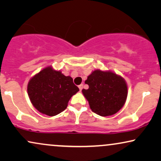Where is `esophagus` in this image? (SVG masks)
Wrapping results in <instances>:
<instances>
[{"label":"esophagus","instance_id":"esophagus-1","mask_svg":"<svg viewBox=\"0 0 161 161\" xmlns=\"http://www.w3.org/2000/svg\"><path fill=\"white\" fill-rule=\"evenodd\" d=\"M79 88L80 91H82V90L83 89V84H81L80 85H79Z\"/></svg>","mask_w":161,"mask_h":161}]
</instances>
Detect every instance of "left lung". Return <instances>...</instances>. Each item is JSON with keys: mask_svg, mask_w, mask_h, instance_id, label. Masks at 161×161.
Masks as SVG:
<instances>
[{"mask_svg": "<svg viewBox=\"0 0 161 161\" xmlns=\"http://www.w3.org/2000/svg\"><path fill=\"white\" fill-rule=\"evenodd\" d=\"M85 84L89 85V88L83 89L82 93L88 101L91 110L97 115H112L125 104L127 83L115 73L96 70L87 76Z\"/></svg>", "mask_w": 161, "mask_h": 161, "instance_id": "1", "label": "left lung"}]
</instances>
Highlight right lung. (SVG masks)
<instances>
[{
	"label": "right lung",
	"mask_w": 161,
	"mask_h": 161,
	"mask_svg": "<svg viewBox=\"0 0 161 161\" xmlns=\"http://www.w3.org/2000/svg\"><path fill=\"white\" fill-rule=\"evenodd\" d=\"M28 95L37 110L49 116L65 110L70 98L79 91L70 76L47 67L30 79Z\"/></svg>",
	"instance_id": "add662e5"
}]
</instances>
